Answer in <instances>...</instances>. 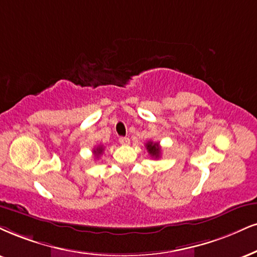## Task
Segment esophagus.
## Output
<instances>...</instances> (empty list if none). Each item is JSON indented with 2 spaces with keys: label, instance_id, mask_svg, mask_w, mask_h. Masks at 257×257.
I'll return each instance as SVG.
<instances>
[{
  "label": "esophagus",
  "instance_id": "obj_1",
  "mask_svg": "<svg viewBox=\"0 0 257 257\" xmlns=\"http://www.w3.org/2000/svg\"><path fill=\"white\" fill-rule=\"evenodd\" d=\"M119 143L121 145H128L130 144V138L128 137H120Z\"/></svg>",
  "mask_w": 257,
  "mask_h": 257
}]
</instances>
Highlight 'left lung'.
<instances>
[{
  "label": "left lung",
  "mask_w": 257,
  "mask_h": 257,
  "mask_svg": "<svg viewBox=\"0 0 257 257\" xmlns=\"http://www.w3.org/2000/svg\"><path fill=\"white\" fill-rule=\"evenodd\" d=\"M147 150L151 156L155 158H158L161 156V148L158 143H154V142H148L147 143Z\"/></svg>",
  "instance_id": "8db88e82"
}]
</instances>
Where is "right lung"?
<instances>
[{
    "mask_svg": "<svg viewBox=\"0 0 257 257\" xmlns=\"http://www.w3.org/2000/svg\"><path fill=\"white\" fill-rule=\"evenodd\" d=\"M93 153H94L95 156H96V157H99L100 155L103 153V147H97L96 149H94V150H93Z\"/></svg>",
    "mask_w": 257,
    "mask_h": 257,
    "instance_id": "add662e5",
    "label": "right lung"
}]
</instances>
